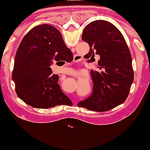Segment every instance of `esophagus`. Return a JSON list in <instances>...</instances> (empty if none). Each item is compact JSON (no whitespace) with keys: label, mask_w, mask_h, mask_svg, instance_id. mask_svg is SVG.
I'll return each mask as SVG.
<instances>
[{"label":"esophagus","mask_w":150,"mask_h":150,"mask_svg":"<svg viewBox=\"0 0 150 150\" xmlns=\"http://www.w3.org/2000/svg\"><path fill=\"white\" fill-rule=\"evenodd\" d=\"M80 59V57H79V56H75V57H74V60H73V61L76 62V61H78ZM75 73H76V74H80V72H78V71H75Z\"/></svg>","instance_id":"esophagus-1"}]
</instances>
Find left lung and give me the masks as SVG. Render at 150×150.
I'll return each instance as SVG.
<instances>
[{"label": "left lung", "instance_id": "left-lung-1", "mask_svg": "<svg viewBox=\"0 0 150 150\" xmlns=\"http://www.w3.org/2000/svg\"><path fill=\"white\" fill-rule=\"evenodd\" d=\"M82 39L90 47L85 58L100 56L98 68L100 70H91L92 94L77 106L94 111H109L124 102L133 82L130 50L117 27L102 20L86 26Z\"/></svg>", "mask_w": 150, "mask_h": 150}]
</instances>
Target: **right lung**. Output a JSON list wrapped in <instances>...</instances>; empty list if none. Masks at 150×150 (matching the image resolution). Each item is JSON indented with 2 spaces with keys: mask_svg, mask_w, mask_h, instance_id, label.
<instances>
[{
  "mask_svg": "<svg viewBox=\"0 0 150 150\" xmlns=\"http://www.w3.org/2000/svg\"><path fill=\"white\" fill-rule=\"evenodd\" d=\"M73 60V53L56 27L36 26L24 37L15 54L13 80L17 95L37 108L73 104L58 84V75L50 68L53 61Z\"/></svg>",
  "mask_w": 150,
  "mask_h": 150,
  "instance_id": "add662e5",
  "label": "right lung"
}]
</instances>
